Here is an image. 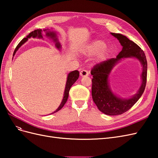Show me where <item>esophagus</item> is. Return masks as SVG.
Listing matches in <instances>:
<instances>
[{
	"instance_id": "34e87169",
	"label": "esophagus",
	"mask_w": 158,
	"mask_h": 158,
	"mask_svg": "<svg viewBox=\"0 0 158 158\" xmlns=\"http://www.w3.org/2000/svg\"><path fill=\"white\" fill-rule=\"evenodd\" d=\"M80 74L81 76H82V77H84V76H88L89 73H88V72L87 70H82L80 71Z\"/></svg>"
}]
</instances>
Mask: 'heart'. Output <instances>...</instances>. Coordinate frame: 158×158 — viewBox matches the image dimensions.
I'll list each match as a JSON object with an SVG mask.
<instances>
[{
    "mask_svg": "<svg viewBox=\"0 0 158 158\" xmlns=\"http://www.w3.org/2000/svg\"><path fill=\"white\" fill-rule=\"evenodd\" d=\"M82 52L83 54L88 56H92L98 54L96 59L99 62L106 60L108 54L106 44L102 40H95L92 41L84 48Z\"/></svg>",
    "mask_w": 158,
    "mask_h": 158,
    "instance_id": "b5f03b06",
    "label": "heart"
}]
</instances>
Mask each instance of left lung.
<instances>
[{
  "instance_id": "obj_1",
  "label": "left lung",
  "mask_w": 158,
  "mask_h": 158,
  "mask_svg": "<svg viewBox=\"0 0 158 158\" xmlns=\"http://www.w3.org/2000/svg\"><path fill=\"white\" fill-rule=\"evenodd\" d=\"M123 46L122 51L116 58H113L95 64L91 70L93 75L92 95L94 102L100 111L107 115L121 114L130 109L140 98L146 88L147 79V60L144 51L135 42L120 33H111ZM136 58L143 66L142 84L137 94L129 99L116 97L112 92L108 77L111 70L118 61L124 58Z\"/></svg>"
}]
</instances>
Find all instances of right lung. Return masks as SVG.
<instances>
[{
	"label": "right lung",
	"instance_id": "right-lung-1",
	"mask_svg": "<svg viewBox=\"0 0 158 158\" xmlns=\"http://www.w3.org/2000/svg\"><path fill=\"white\" fill-rule=\"evenodd\" d=\"M44 31H46V35L47 37H50L51 39H52V40H53L55 42V45H56V47H57V48L60 49L61 45L60 44V43L58 41V39H57V38H56V33L55 32H53V31H49L48 29L44 30ZM41 32H42L41 30L38 29V30H34L33 31H31V33H30L29 35H28L26 37L23 38V39L20 43H19L18 45L16 47L15 50H14V55L16 53V52L18 51V49L20 48V47L23 44H24L25 42H26V41H27L28 38H30L31 37H34V38L35 37L43 38ZM78 77H79V72L78 70H74V71L71 72V73H70L69 74L68 77H67V80H66V86H65L63 99V100H62V102H61L60 105L59 106V107L56 109V111H55L53 113H52L51 114L55 113H56L57 111H59L60 109H61L62 108H63V107L64 106V104L66 103V101H67V99H68L69 94V91H70V89L71 86L74 84V82H76V81L78 79Z\"/></svg>",
	"mask_w": 158,
	"mask_h": 158
}]
</instances>
